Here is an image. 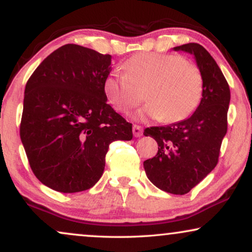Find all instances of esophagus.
Instances as JSON below:
<instances>
[{
  "mask_svg": "<svg viewBox=\"0 0 252 252\" xmlns=\"http://www.w3.org/2000/svg\"><path fill=\"white\" fill-rule=\"evenodd\" d=\"M142 133H143L142 127L139 126V125H134L133 126V134H134V136L140 137L141 135H142Z\"/></svg>",
  "mask_w": 252,
  "mask_h": 252,
  "instance_id": "obj_1",
  "label": "esophagus"
}]
</instances>
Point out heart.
Instances as JSON below:
<instances>
[{
    "label": "heart",
    "instance_id": "heart-1",
    "mask_svg": "<svg viewBox=\"0 0 252 252\" xmlns=\"http://www.w3.org/2000/svg\"><path fill=\"white\" fill-rule=\"evenodd\" d=\"M125 72L106 77L104 92L119 112H128L144 101L146 109L137 117L150 116L164 123L188 118L203 94V74L197 64L180 54L141 53L123 64Z\"/></svg>",
    "mask_w": 252,
    "mask_h": 252
}]
</instances>
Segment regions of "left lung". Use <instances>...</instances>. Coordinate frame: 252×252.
I'll list each match as a JSON object with an SVG mask.
<instances>
[{
	"mask_svg": "<svg viewBox=\"0 0 252 252\" xmlns=\"http://www.w3.org/2000/svg\"><path fill=\"white\" fill-rule=\"evenodd\" d=\"M174 49L195 55L204 81L202 99L188 119L144 129L143 135L156 140L158 153L144 160L143 166L148 179L157 188L185 195L218 164L227 133L230 92L221 70L204 47L187 43Z\"/></svg>",
	"mask_w": 252,
	"mask_h": 252,
	"instance_id": "8db88e82",
	"label": "left lung"
}]
</instances>
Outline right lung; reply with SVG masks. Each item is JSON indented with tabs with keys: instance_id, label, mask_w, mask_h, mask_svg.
Here are the masks:
<instances>
[{
	"instance_id": "right-lung-1",
	"label": "right lung",
	"mask_w": 252,
	"mask_h": 252,
	"mask_svg": "<svg viewBox=\"0 0 252 252\" xmlns=\"http://www.w3.org/2000/svg\"><path fill=\"white\" fill-rule=\"evenodd\" d=\"M111 56L78 44L51 53L25 87L20 139L33 173L61 192L92 188L113 141H129L132 124L106 103Z\"/></svg>"
}]
</instances>
